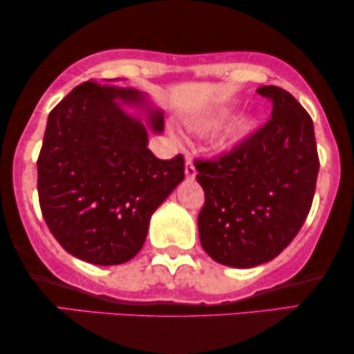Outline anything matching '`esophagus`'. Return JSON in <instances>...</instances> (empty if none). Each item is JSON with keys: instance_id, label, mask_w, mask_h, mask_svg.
<instances>
[{"instance_id": "esophagus-1", "label": "esophagus", "mask_w": 354, "mask_h": 354, "mask_svg": "<svg viewBox=\"0 0 354 354\" xmlns=\"http://www.w3.org/2000/svg\"><path fill=\"white\" fill-rule=\"evenodd\" d=\"M196 176V167L195 164H193V161L190 158L187 159V164H185V177L188 178V180H192V178H195Z\"/></svg>"}]
</instances>
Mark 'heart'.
<instances>
[{"instance_id": "heart-1", "label": "heart", "mask_w": 354, "mask_h": 354, "mask_svg": "<svg viewBox=\"0 0 354 354\" xmlns=\"http://www.w3.org/2000/svg\"><path fill=\"white\" fill-rule=\"evenodd\" d=\"M248 130H250V122H248V120H246V119L240 120V122H236L235 127L230 130V133H229V137H227V140H229L230 143L239 142L240 138L245 137Z\"/></svg>"}]
</instances>
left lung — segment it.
Instances as JSON below:
<instances>
[{
    "instance_id": "left-lung-1",
    "label": "left lung",
    "mask_w": 354,
    "mask_h": 354,
    "mask_svg": "<svg viewBox=\"0 0 354 354\" xmlns=\"http://www.w3.org/2000/svg\"><path fill=\"white\" fill-rule=\"evenodd\" d=\"M256 91L272 101V118L229 153L195 161L205 190L201 246L230 268H254L282 253L306 221L316 192L311 115L280 86Z\"/></svg>"
}]
</instances>
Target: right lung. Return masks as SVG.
<instances>
[{
  "instance_id": "right-lung-1",
  "label": "right lung",
  "mask_w": 354,
  "mask_h": 354,
  "mask_svg": "<svg viewBox=\"0 0 354 354\" xmlns=\"http://www.w3.org/2000/svg\"><path fill=\"white\" fill-rule=\"evenodd\" d=\"M120 103L145 106L149 129L164 130L162 113L138 90L88 80L48 115L37 161L48 229L67 253L98 266L142 250L149 217L185 177L182 154L154 156L145 124Z\"/></svg>"
}]
</instances>
